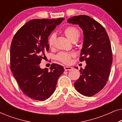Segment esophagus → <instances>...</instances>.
Masks as SVG:
<instances>
[{"mask_svg": "<svg viewBox=\"0 0 122 122\" xmlns=\"http://www.w3.org/2000/svg\"><path fill=\"white\" fill-rule=\"evenodd\" d=\"M64 70L65 71H71V70L73 69V68L71 67V66H65L64 67Z\"/></svg>", "mask_w": 122, "mask_h": 122, "instance_id": "1", "label": "esophagus"}]
</instances>
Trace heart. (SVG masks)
I'll return each instance as SVG.
<instances>
[{"label": "heart", "mask_w": 122, "mask_h": 122, "mask_svg": "<svg viewBox=\"0 0 122 122\" xmlns=\"http://www.w3.org/2000/svg\"><path fill=\"white\" fill-rule=\"evenodd\" d=\"M66 36L72 42H76L79 39L80 36V31L74 26H68L64 30ZM56 34L52 33L48 38V45L50 47H52L54 45ZM75 56L74 53L72 52H60L56 56V59L64 64H69L71 61V58Z\"/></svg>", "instance_id": "1"}]
</instances>
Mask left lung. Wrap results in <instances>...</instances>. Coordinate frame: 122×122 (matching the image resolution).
Listing matches in <instances>:
<instances>
[{"label": "left lung", "mask_w": 122, "mask_h": 122, "mask_svg": "<svg viewBox=\"0 0 122 122\" xmlns=\"http://www.w3.org/2000/svg\"><path fill=\"white\" fill-rule=\"evenodd\" d=\"M68 22L79 25L84 34L79 61L86 65L80 70L75 88L83 96H93L104 87L109 76L113 56L109 37L104 28L89 16H73Z\"/></svg>", "instance_id": "8db88e82"}]
</instances>
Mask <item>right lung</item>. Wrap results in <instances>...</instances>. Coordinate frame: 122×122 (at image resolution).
<instances>
[{
    "label": "right lung",
    "mask_w": 122,
    "mask_h": 122,
    "mask_svg": "<svg viewBox=\"0 0 122 122\" xmlns=\"http://www.w3.org/2000/svg\"><path fill=\"white\" fill-rule=\"evenodd\" d=\"M64 18L33 19L18 30L10 46V69L21 91L28 97L45 101L56 89L64 72L61 65L53 63L50 71L39 64L49 51L48 38Z\"/></svg>",
    "instance_id": "right-lung-1"
}]
</instances>
